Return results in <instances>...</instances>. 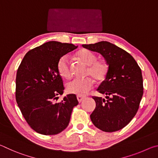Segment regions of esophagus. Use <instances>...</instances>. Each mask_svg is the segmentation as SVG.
<instances>
[{
  "instance_id": "34e87169",
  "label": "esophagus",
  "mask_w": 158,
  "mask_h": 158,
  "mask_svg": "<svg viewBox=\"0 0 158 158\" xmlns=\"http://www.w3.org/2000/svg\"><path fill=\"white\" fill-rule=\"evenodd\" d=\"M85 98V97H84V96H81V95H77V100H78L79 102H81L82 100H84Z\"/></svg>"
}]
</instances>
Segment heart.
<instances>
[{
    "label": "heart",
    "mask_w": 158,
    "mask_h": 158,
    "mask_svg": "<svg viewBox=\"0 0 158 158\" xmlns=\"http://www.w3.org/2000/svg\"><path fill=\"white\" fill-rule=\"evenodd\" d=\"M79 57L85 65H89L88 75L92 76L98 81L105 79L108 71V66L105 60H97V57L89 50H82L79 53ZM58 71L64 79H69L71 76L70 59L69 56L61 57L58 62ZM94 85V81L91 77L84 79L74 78L67 84V91L72 94L84 95L89 93Z\"/></svg>",
    "instance_id": "heart-1"
}]
</instances>
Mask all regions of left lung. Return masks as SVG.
<instances>
[{"mask_svg": "<svg viewBox=\"0 0 158 158\" xmlns=\"http://www.w3.org/2000/svg\"><path fill=\"white\" fill-rule=\"evenodd\" d=\"M100 53L106 60L108 71L97 90L105 98L93 97L96 103L90 114L93 125L104 132L122 129L137 114L143 95V78L137 63L129 53L106 41L82 44Z\"/></svg>", "mask_w": 158, "mask_h": 158, "instance_id": "8db88e82", "label": "left lung"}]
</instances>
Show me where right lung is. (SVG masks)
Returning a JSON list of instances; mask_svg holds the SVG:
<instances>
[{
    "mask_svg": "<svg viewBox=\"0 0 158 158\" xmlns=\"http://www.w3.org/2000/svg\"><path fill=\"white\" fill-rule=\"evenodd\" d=\"M73 44L49 41L26 53L16 77V100L26 122L35 132L57 135L68 127L77 96L69 94L55 103L63 93L58 62L77 49Z\"/></svg>",
    "mask_w": 158,
    "mask_h": 158,
    "instance_id": "obj_1",
    "label": "right lung"
}]
</instances>
